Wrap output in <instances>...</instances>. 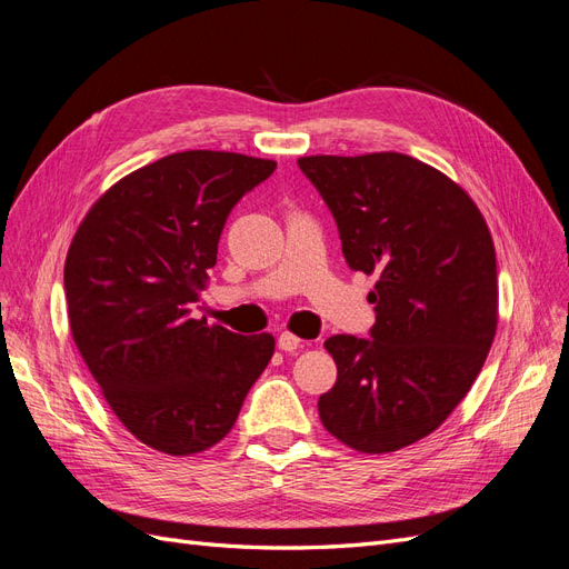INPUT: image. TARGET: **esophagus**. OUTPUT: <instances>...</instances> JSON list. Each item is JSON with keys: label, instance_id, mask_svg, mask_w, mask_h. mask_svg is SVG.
I'll return each instance as SVG.
<instances>
[{"label": "esophagus", "instance_id": "1", "mask_svg": "<svg viewBox=\"0 0 569 569\" xmlns=\"http://www.w3.org/2000/svg\"><path fill=\"white\" fill-rule=\"evenodd\" d=\"M278 347H280L282 351H287V353H295V351L301 349V339H299L297 335H291V332H282V335L278 337Z\"/></svg>", "mask_w": 569, "mask_h": 569}]
</instances>
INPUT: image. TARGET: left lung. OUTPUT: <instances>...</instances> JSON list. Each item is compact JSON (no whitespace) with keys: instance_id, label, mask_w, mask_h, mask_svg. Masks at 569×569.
<instances>
[{"instance_id":"1","label":"left lung","mask_w":569,"mask_h":569,"mask_svg":"<svg viewBox=\"0 0 569 569\" xmlns=\"http://www.w3.org/2000/svg\"><path fill=\"white\" fill-rule=\"evenodd\" d=\"M351 270L377 272L370 337L335 335L325 429L363 453L432 435L465 399L496 335V251L462 189L406 153L303 157Z\"/></svg>"}]
</instances>
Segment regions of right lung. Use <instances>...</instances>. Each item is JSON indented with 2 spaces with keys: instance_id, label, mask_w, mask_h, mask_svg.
<instances>
[{
  "instance_id": "1",
  "label": "right lung",
  "mask_w": 569,
  "mask_h": 569,
  "mask_svg": "<svg viewBox=\"0 0 569 569\" xmlns=\"http://www.w3.org/2000/svg\"><path fill=\"white\" fill-rule=\"evenodd\" d=\"M272 170L244 153H170L116 182L68 249L76 347L118 420L151 449H211L272 358L270 335L192 318L230 211Z\"/></svg>"
}]
</instances>
